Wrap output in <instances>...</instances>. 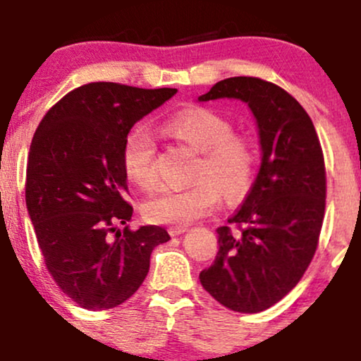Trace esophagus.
<instances>
[{"label": "esophagus", "mask_w": 361, "mask_h": 361, "mask_svg": "<svg viewBox=\"0 0 361 361\" xmlns=\"http://www.w3.org/2000/svg\"><path fill=\"white\" fill-rule=\"evenodd\" d=\"M188 228L187 227H169V234L173 235H180V234H185V232H187Z\"/></svg>", "instance_id": "34e87169"}]
</instances>
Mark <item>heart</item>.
Returning <instances> with one entry per match:
<instances>
[{"instance_id":"b5f03b06","label":"heart","mask_w":361,"mask_h":361,"mask_svg":"<svg viewBox=\"0 0 361 361\" xmlns=\"http://www.w3.org/2000/svg\"><path fill=\"white\" fill-rule=\"evenodd\" d=\"M162 130L167 136L199 152L194 183L166 188L141 206L145 220L155 225H188L207 216L220 204L241 201L250 194L260 167L258 145L246 134L234 133V123L209 108H187L169 116ZM155 143L145 129H134L123 140L122 169L129 183L150 190L157 183Z\"/></svg>"}]
</instances>
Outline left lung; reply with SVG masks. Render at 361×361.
Masks as SVG:
<instances>
[{
  "mask_svg": "<svg viewBox=\"0 0 361 361\" xmlns=\"http://www.w3.org/2000/svg\"><path fill=\"white\" fill-rule=\"evenodd\" d=\"M220 97L248 103L262 166L243 206L216 228L220 250L199 279L227 309L260 312L295 288L314 257L325 216V159L311 116L276 83L234 76L199 101Z\"/></svg>",
  "mask_w": 361,
  "mask_h": 361,
  "instance_id": "left-lung-1",
  "label": "left lung"
}]
</instances>
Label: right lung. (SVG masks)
Here are the masks:
<instances>
[{
    "label": "right lung",
    "mask_w": 361,
    "mask_h": 361,
    "mask_svg": "<svg viewBox=\"0 0 361 361\" xmlns=\"http://www.w3.org/2000/svg\"><path fill=\"white\" fill-rule=\"evenodd\" d=\"M174 94L87 83L57 101L32 136L25 206L47 271L80 307L126 302L143 285L155 246L171 239L162 227L127 225L133 206L122 147L130 127Z\"/></svg>",
    "instance_id": "right-lung-1"
}]
</instances>
